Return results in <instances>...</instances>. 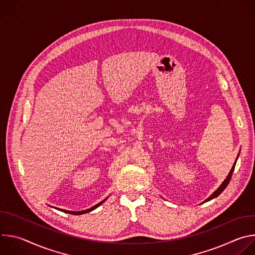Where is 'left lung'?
<instances>
[{"instance_id":"left-lung-1","label":"left lung","mask_w":255,"mask_h":255,"mask_svg":"<svg viewBox=\"0 0 255 255\" xmlns=\"http://www.w3.org/2000/svg\"><path fill=\"white\" fill-rule=\"evenodd\" d=\"M239 153H240V151H239ZM239 153H238V155H237V157H236V160H235V162H234V164H233V166H232V168H231V170H230V172L228 173V175H227V177L224 179V181L223 183L221 184V186L218 188L207 200H205V202H208V201H211V200H213V199H215L216 197H218L219 196L225 189H226V187L228 186V184H229V181H230V179H231V176H232V174H233V171H234V168H235V165H236V161H237V159H238V156H239Z\"/></svg>"}]
</instances>
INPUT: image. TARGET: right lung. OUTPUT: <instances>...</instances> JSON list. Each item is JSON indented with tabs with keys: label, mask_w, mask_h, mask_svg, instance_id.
Wrapping results in <instances>:
<instances>
[{
	"label": "right lung",
	"mask_w": 255,
	"mask_h": 255,
	"mask_svg": "<svg viewBox=\"0 0 255 255\" xmlns=\"http://www.w3.org/2000/svg\"><path fill=\"white\" fill-rule=\"evenodd\" d=\"M108 198H106L105 200H103L102 202H100L99 204H97V205H95L94 207H92V208H90V209H87V210H84V211H68V210H63V209H57V210H59V211H61V212H64V213H67V214H72V215H82V214H86V213H89V212H91V211H93V210H95V209H97L99 206H101L106 200H107Z\"/></svg>",
	"instance_id": "1"
}]
</instances>
